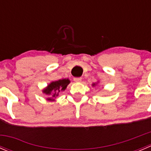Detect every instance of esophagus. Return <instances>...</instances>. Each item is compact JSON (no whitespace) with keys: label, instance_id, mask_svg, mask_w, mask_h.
Returning <instances> with one entry per match:
<instances>
[{"label":"esophagus","instance_id":"34e87169","mask_svg":"<svg viewBox=\"0 0 151 151\" xmlns=\"http://www.w3.org/2000/svg\"><path fill=\"white\" fill-rule=\"evenodd\" d=\"M74 81L76 82V83H80V82L82 81L81 77H74Z\"/></svg>","mask_w":151,"mask_h":151}]
</instances>
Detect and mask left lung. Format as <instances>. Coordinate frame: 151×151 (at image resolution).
<instances>
[{
    "label": "left lung",
    "instance_id": "8db88e82",
    "mask_svg": "<svg viewBox=\"0 0 151 151\" xmlns=\"http://www.w3.org/2000/svg\"><path fill=\"white\" fill-rule=\"evenodd\" d=\"M93 85H95V84H93Z\"/></svg>",
    "mask_w": 151,
    "mask_h": 151
}]
</instances>
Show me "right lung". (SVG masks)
Here are the masks:
<instances>
[{"label":"right lung","instance_id":"right-lung-1","mask_svg":"<svg viewBox=\"0 0 151 151\" xmlns=\"http://www.w3.org/2000/svg\"><path fill=\"white\" fill-rule=\"evenodd\" d=\"M69 83L70 81L68 79H63V80L52 82L47 86V88L44 90L43 92L50 97L48 99V100H52V98H56L60 91H64Z\"/></svg>","mask_w":151,"mask_h":151}]
</instances>
